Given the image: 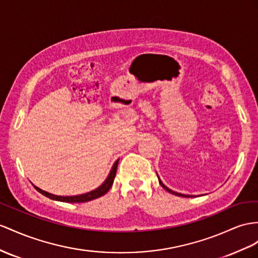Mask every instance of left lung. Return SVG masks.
Listing matches in <instances>:
<instances>
[{
	"label": "left lung",
	"mask_w": 258,
	"mask_h": 258,
	"mask_svg": "<svg viewBox=\"0 0 258 258\" xmlns=\"http://www.w3.org/2000/svg\"><path fill=\"white\" fill-rule=\"evenodd\" d=\"M159 183H160V185L167 190V192H169V193H171V194H174V195H176V196H183V197H190L189 195H183V194H180V193H176V192H173V190H171L170 188H168L166 185H164V184L160 181V179H159Z\"/></svg>",
	"instance_id": "8db88e82"
}]
</instances>
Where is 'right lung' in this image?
Masks as SVG:
<instances>
[{"label": "right lung", "instance_id": "right-lung-1", "mask_svg": "<svg viewBox=\"0 0 258 258\" xmlns=\"http://www.w3.org/2000/svg\"><path fill=\"white\" fill-rule=\"evenodd\" d=\"M117 163L118 160H116L113 164V167H112L111 172L109 174V176L107 177V180L104 181V183L102 184L101 186H99L98 188H96L95 190H91L89 193H86L83 195H76V196H57V195H53V194H50L48 192H45V190H42L41 188H39L37 186H35V188L38 190L39 193H41L42 195L47 196L51 200H55V201H60V202H65V203H85V202H89L95 200V198L100 197L102 195H104L105 193L108 192V190L111 188L112 184H113V180L115 177V173H116V169H117Z\"/></svg>", "mask_w": 258, "mask_h": 258}]
</instances>
